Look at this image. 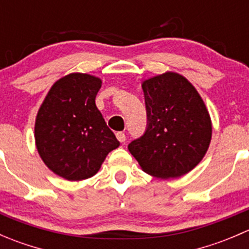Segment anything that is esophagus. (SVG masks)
<instances>
[{"label": "esophagus", "instance_id": "34e87169", "mask_svg": "<svg viewBox=\"0 0 249 249\" xmlns=\"http://www.w3.org/2000/svg\"><path fill=\"white\" fill-rule=\"evenodd\" d=\"M115 136H117V139H118V141H119V142H125V139H126V137H125V134L124 132H117V134H115Z\"/></svg>", "mask_w": 249, "mask_h": 249}]
</instances>
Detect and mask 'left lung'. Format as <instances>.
Listing matches in <instances>:
<instances>
[{"label":"left lung","instance_id":"8db88e82","mask_svg":"<svg viewBox=\"0 0 249 249\" xmlns=\"http://www.w3.org/2000/svg\"><path fill=\"white\" fill-rule=\"evenodd\" d=\"M142 89L148 126L127 149L148 175L182 177L207 153L212 139L210 113L194 85L176 72L143 80Z\"/></svg>","mask_w":249,"mask_h":249}]
</instances>
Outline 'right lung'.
<instances>
[{"label":"right lung","mask_w":249,"mask_h":249,"mask_svg":"<svg viewBox=\"0 0 249 249\" xmlns=\"http://www.w3.org/2000/svg\"><path fill=\"white\" fill-rule=\"evenodd\" d=\"M101 85L91 74H66L52 85L37 112V152L50 171L67 180L96 175L120 144L95 104Z\"/></svg>","instance_id":"obj_1"}]
</instances>
